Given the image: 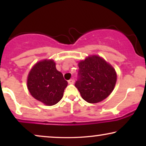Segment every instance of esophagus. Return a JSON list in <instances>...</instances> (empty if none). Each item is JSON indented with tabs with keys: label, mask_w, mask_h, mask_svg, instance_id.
<instances>
[{
	"label": "esophagus",
	"mask_w": 146,
	"mask_h": 146,
	"mask_svg": "<svg viewBox=\"0 0 146 146\" xmlns=\"http://www.w3.org/2000/svg\"><path fill=\"white\" fill-rule=\"evenodd\" d=\"M68 82L69 84H73L74 83V80L73 79H70L68 81Z\"/></svg>",
	"instance_id": "1"
}]
</instances>
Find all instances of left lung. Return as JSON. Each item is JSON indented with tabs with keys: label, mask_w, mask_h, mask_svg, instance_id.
I'll return each mask as SVG.
<instances>
[{
	"label": "left lung",
	"mask_w": 146,
	"mask_h": 146,
	"mask_svg": "<svg viewBox=\"0 0 146 146\" xmlns=\"http://www.w3.org/2000/svg\"><path fill=\"white\" fill-rule=\"evenodd\" d=\"M79 79L75 84L82 98L95 104L112 92L117 81L114 68L102 57L92 54L78 62Z\"/></svg>",
	"instance_id": "1"
}]
</instances>
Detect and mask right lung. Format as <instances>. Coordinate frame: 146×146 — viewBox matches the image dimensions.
<instances>
[{
	"mask_svg": "<svg viewBox=\"0 0 146 146\" xmlns=\"http://www.w3.org/2000/svg\"><path fill=\"white\" fill-rule=\"evenodd\" d=\"M27 88L34 98L46 106H53L62 98L68 82L56 68L52 59H44L32 67L27 77Z\"/></svg>",
	"mask_w": 146,
	"mask_h": 146,
	"instance_id": "1",
	"label": "right lung"
}]
</instances>
